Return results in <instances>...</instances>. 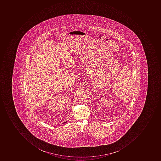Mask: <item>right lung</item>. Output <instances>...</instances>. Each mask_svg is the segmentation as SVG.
<instances>
[{"label": "right lung", "instance_id": "add662e5", "mask_svg": "<svg viewBox=\"0 0 161 161\" xmlns=\"http://www.w3.org/2000/svg\"><path fill=\"white\" fill-rule=\"evenodd\" d=\"M66 122H67V121H66V122H64V123H66Z\"/></svg>", "mask_w": 161, "mask_h": 161}]
</instances>
